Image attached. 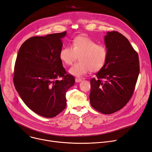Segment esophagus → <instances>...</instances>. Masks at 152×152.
<instances>
[{
	"instance_id": "obj_1",
	"label": "esophagus",
	"mask_w": 152,
	"mask_h": 152,
	"mask_svg": "<svg viewBox=\"0 0 152 152\" xmlns=\"http://www.w3.org/2000/svg\"><path fill=\"white\" fill-rule=\"evenodd\" d=\"M82 81V80L81 79V78H75V82L77 83H78V82H81Z\"/></svg>"
}]
</instances>
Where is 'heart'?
<instances>
[{
  "mask_svg": "<svg viewBox=\"0 0 152 152\" xmlns=\"http://www.w3.org/2000/svg\"><path fill=\"white\" fill-rule=\"evenodd\" d=\"M78 56V60L70 69L69 72L72 75L80 78L91 70L98 72L104 66L107 51L102 45L96 44L95 42L87 36H78L73 40L71 47L62 48L59 57L66 65H72Z\"/></svg>",
  "mask_w": 152,
  "mask_h": 152,
  "instance_id": "b5f03b06",
  "label": "heart"
}]
</instances>
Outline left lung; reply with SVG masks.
I'll use <instances>...</instances> for the list:
<instances>
[{
    "mask_svg": "<svg viewBox=\"0 0 152 152\" xmlns=\"http://www.w3.org/2000/svg\"><path fill=\"white\" fill-rule=\"evenodd\" d=\"M106 62L90 80V104L96 110L111 114L122 108L134 92L140 72L137 52L118 32H108L104 37Z\"/></svg>",
    "mask_w": 152,
    "mask_h": 152,
    "instance_id": "obj_1",
    "label": "left lung"
}]
</instances>
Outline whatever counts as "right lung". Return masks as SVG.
I'll list each match as a JSON object with an SVG mask.
<instances>
[{"mask_svg": "<svg viewBox=\"0 0 152 152\" xmlns=\"http://www.w3.org/2000/svg\"><path fill=\"white\" fill-rule=\"evenodd\" d=\"M66 32L30 37L23 42L16 58L14 83L25 104L40 116L53 118L66 105V92L75 83L59 54Z\"/></svg>", "mask_w": 152, "mask_h": 152, "instance_id": "add662e5", "label": "right lung"}]
</instances>
